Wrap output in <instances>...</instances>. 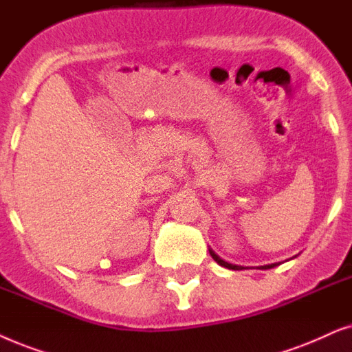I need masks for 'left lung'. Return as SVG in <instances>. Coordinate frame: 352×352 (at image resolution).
<instances>
[{
	"mask_svg": "<svg viewBox=\"0 0 352 352\" xmlns=\"http://www.w3.org/2000/svg\"><path fill=\"white\" fill-rule=\"evenodd\" d=\"M209 252H210V256H212V259H214L215 262H217V264L222 265V267H227V269H232V270H241V269H243L241 265H233V264H228V262H225L223 259H220V257H219L217 254H215V252H214L212 250H210ZM277 265H278V264H269V265H262L261 269H262V270H267V269H274V267H277Z\"/></svg>",
	"mask_w": 352,
	"mask_h": 352,
	"instance_id": "8db88e82",
	"label": "left lung"
}]
</instances>
